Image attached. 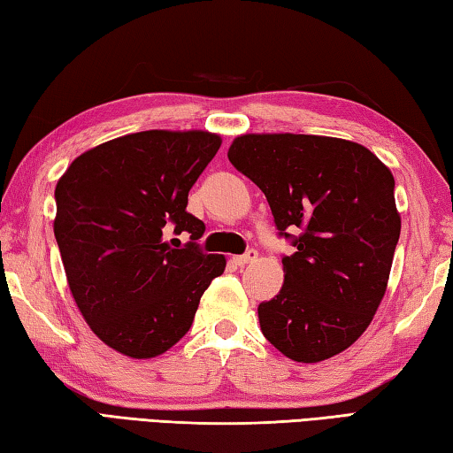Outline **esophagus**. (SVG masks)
I'll return each instance as SVG.
<instances>
[{
    "instance_id": "esophagus-1",
    "label": "esophagus",
    "mask_w": 453,
    "mask_h": 453,
    "mask_svg": "<svg viewBox=\"0 0 453 453\" xmlns=\"http://www.w3.org/2000/svg\"><path fill=\"white\" fill-rule=\"evenodd\" d=\"M257 259V250H248L243 255H235V265H248V263Z\"/></svg>"
}]
</instances>
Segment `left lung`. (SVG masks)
Masks as SVG:
<instances>
[{
  "instance_id": "8db88e82",
  "label": "left lung",
  "mask_w": 453,
  "mask_h": 453,
  "mask_svg": "<svg viewBox=\"0 0 453 453\" xmlns=\"http://www.w3.org/2000/svg\"><path fill=\"white\" fill-rule=\"evenodd\" d=\"M265 194L285 281L263 301L265 339L297 363L349 349L372 320L388 283L400 216L390 170L357 142L311 134H245L227 152Z\"/></svg>"
}]
</instances>
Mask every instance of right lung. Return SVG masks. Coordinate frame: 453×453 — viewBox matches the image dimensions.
<instances>
[{
    "label": "right lung",
    "instance_id": "right-lung-1",
    "mask_svg": "<svg viewBox=\"0 0 453 453\" xmlns=\"http://www.w3.org/2000/svg\"><path fill=\"white\" fill-rule=\"evenodd\" d=\"M219 136L144 130L73 160L55 188V240L93 333L133 358L166 352L190 331L224 255L203 253L188 192ZM191 237L186 244L176 234Z\"/></svg>",
    "mask_w": 453,
    "mask_h": 453
}]
</instances>
